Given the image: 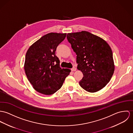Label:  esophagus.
Listing matches in <instances>:
<instances>
[{
	"instance_id": "34e87169",
	"label": "esophagus",
	"mask_w": 133,
	"mask_h": 133,
	"mask_svg": "<svg viewBox=\"0 0 133 133\" xmlns=\"http://www.w3.org/2000/svg\"><path fill=\"white\" fill-rule=\"evenodd\" d=\"M71 70L72 71H75L76 70V68L75 67H73L72 69H71Z\"/></svg>"
}]
</instances>
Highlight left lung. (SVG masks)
<instances>
[{"instance_id": "left-lung-1", "label": "left lung", "mask_w": 133, "mask_h": 133, "mask_svg": "<svg viewBox=\"0 0 133 133\" xmlns=\"http://www.w3.org/2000/svg\"><path fill=\"white\" fill-rule=\"evenodd\" d=\"M67 38L77 55V68L83 74L79 82L81 87L91 93L104 88L115 69L109 45L102 38L87 31L68 33Z\"/></svg>"}]
</instances>
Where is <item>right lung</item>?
I'll list each match as a JSON object with an SVG mask.
<instances>
[{
	"label": "right lung",
	"instance_id": "1",
	"mask_svg": "<svg viewBox=\"0 0 133 133\" xmlns=\"http://www.w3.org/2000/svg\"><path fill=\"white\" fill-rule=\"evenodd\" d=\"M66 33H48L28 49L24 68L26 75L37 92L51 95L61 88L71 70L59 67L56 56L57 46L65 38Z\"/></svg>",
	"mask_w": 133,
	"mask_h": 133
}]
</instances>
